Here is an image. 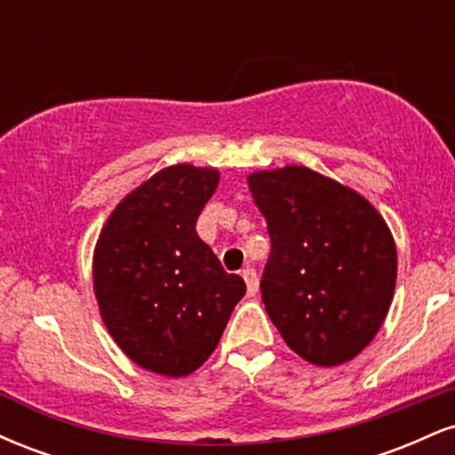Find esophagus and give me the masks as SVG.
Returning a JSON list of instances; mask_svg holds the SVG:
<instances>
[{
  "label": "esophagus",
  "instance_id": "1",
  "mask_svg": "<svg viewBox=\"0 0 455 455\" xmlns=\"http://www.w3.org/2000/svg\"><path fill=\"white\" fill-rule=\"evenodd\" d=\"M242 275H243V280H245V286H248V295H254L259 291V275H257V271H254V267H243V271H242Z\"/></svg>",
  "mask_w": 455,
  "mask_h": 455
}]
</instances>
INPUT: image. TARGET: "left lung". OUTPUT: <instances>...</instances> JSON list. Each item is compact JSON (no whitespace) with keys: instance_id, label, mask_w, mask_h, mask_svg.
I'll return each mask as SVG.
<instances>
[{"instance_id":"1","label":"left lung","mask_w":455,"mask_h":455,"mask_svg":"<svg viewBox=\"0 0 455 455\" xmlns=\"http://www.w3.org/2000/svg\"><path fill=\"white\" fill-rule=\"evenodd\" d=\"M248 186L271 239L260 280L271 323L306 362H351L394 297L398 254L387 224L362 195L306 166L252 173Z\"/></svg>"}]
</instances>
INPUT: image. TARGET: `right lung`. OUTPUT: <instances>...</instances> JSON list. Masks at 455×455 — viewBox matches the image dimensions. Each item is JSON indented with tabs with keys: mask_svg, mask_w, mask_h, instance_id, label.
Masks as SVG:
<instances>
[{
	"mask_svg": "<svg viewBox=\"0 0 455 455\" xmlns=\"http://www.w3.org/2000/svg\"><path fill=\"white\" fill-rule=\"evenodd\" d=\"M220 173L173 164L115 207L93 252V291L117 347L149 372L186 377L220 342L245 282L198 237Z\"/></svg>",
	"mask_w": 455,
	"mask_h": 455,
	"instance_id": "obj_1",
	"label": "right lung"
}]
</instances>
